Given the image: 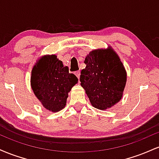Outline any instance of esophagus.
I'll return each mask as SVG.
<instances>
[{"label": "esophagus", "instance_id": "34e87169", "mask_svg": "<svg viewBox=\"0 0 159 159\" xmlns=\"http://www.w3.org/2000/svg\"><path fill=\"white\" fill-rule=\"evenodd\" d=\"M75 75L77 76V78H78V79H79L80 75H81V73H80L79 71H77V72H75Z\"/></svg>", "mask_w": 159, "mask_h": 159}]
</instances>
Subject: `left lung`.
<instances>
[{
    "label": "left lung",
    "mask_w": 159,
    "mask_h": 159,
    "mask_svg": "<svg viewBox=\"0 0 159 159\" xmlns=\"http://www.w3.org/2000/svg\"><path fill=\"white\" fill-rule=\"evenodd\" d=\"M86 68L80 76L90 103L105 110L121 99L126 83V72L119 57L112 49H98L85 58Z\"/></svg>",
    "instance_id": "left-lung-1"
}]
</instances>
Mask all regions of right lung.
<instances>
[{
  "mask_svg": "<svg viewBox=\"0 0 159 159\" xmlns=\"http://www.w3.org/2000/svg\"><path fill=\"white\" fill-rule=\"evenodd\" d=\"M78 78L69 73V68L56 55L44 56L31 72L34 94L47 110L57 112L66 106L68 93L78 83Z\"/></svg>",
  "mask_w": 159,
  "mask_h": 159,
  "instance_id": "1",
  "label": "right lung"
}]
</instances>
